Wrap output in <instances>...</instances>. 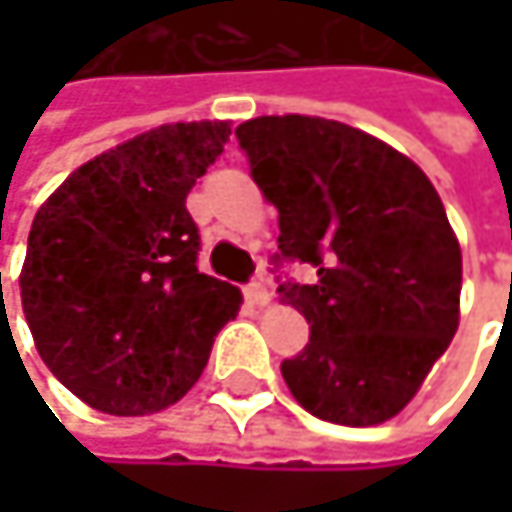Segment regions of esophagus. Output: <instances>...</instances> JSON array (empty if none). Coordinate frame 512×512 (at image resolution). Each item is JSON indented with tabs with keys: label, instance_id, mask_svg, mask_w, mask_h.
Returning a JSON list of instances; mask_svg holds the SVG:
<instances>
[{
	"label": "esophagus",
	"instance_id": "esophagus-1",
	"mask_svg": "<svg viewBox=\"0 0 512 512\" xmlns=\"http://www.w3.org/2000/svg\"><path fill=\"white\" fill-rule=\"evenodd\" d=\"M243 293H246V299H249L252 305H266V302H269V287H266L263 275L252 278V281L243 287Z\"/></svg>",
	"mask_w": 512,
	"mask_h": 512
}]
</instances>
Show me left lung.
<instances>
[{
    "mask_svg": "<svg viewBox=\"0 0 512 512\" xmlns=\"http://www.w3.org/2000/svg\"><path fill=\"white\" fill-rule=\"evenodd\" d=\"M252 177L278 210L275 263H308L278 293L311 326L281 361L311 415L373 427L421 388L460 326L462 255L427 174L391 145L311 115L237 127Z\"/></svg>",
    "mask_w": 512,
    "mask_h": 512,
    "instance_id": "obj_1",
    "label": "left lung"
}]
</instances>
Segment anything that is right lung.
Segmentation results:
<instances>
[{"mask_svg":"<svg viewBox=\"0 0 512 512\" xmlns=\"http://www.w3.org/2000/svg\"><path fill=\"white\" fill-rule=\"evenodd\" d=\"M228 136V121L162 124L79 165L32 222L26 323L55 379L97 412L177 403L240 311L234 284L198 272L186 210Z\"/></svg>","mask_w":512,"mask_h":512,"instance_id":"obj_1","label":"right lung"}]
</instances>
